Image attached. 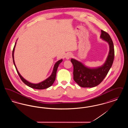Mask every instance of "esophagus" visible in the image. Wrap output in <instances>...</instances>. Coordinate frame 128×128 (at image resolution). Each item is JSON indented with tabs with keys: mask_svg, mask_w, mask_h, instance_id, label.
I'll use <instances>...</instances> for the list:
<instances>
[{
	"mask_svg": "<svg viewBox=\"0 0 128 128\" xmlns=\"http://www.w3.org/2000/svg\"><path fill=\"white\" fill-rule=\"evenodd\" d=\"M72 56V54H71V53H67V54L66 55V56H65V58H66L67 59V60H68V59H70L71 57Z\"/></svg>",
	"mask_w": 128,
	"mask_h": 128,
	"instance_id": "esophagus-1",
	"label": "esophagus"
}]
</instances>
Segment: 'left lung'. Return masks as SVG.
I'll return each mask as SVG.
<instances>
[{"mask_svg": "<svg viewBox=\"0 0 128 128\" xmlns=\"http://www.w3.org/2000/svg\"><path fill=\"white\" fill-rule=\"evenodd\" d=\"M100 38L108 43L110 48L107 58L102 66L91 68L74 58L70 60L73 66V79L80 87L91 88L99 85L106 76L112 65L114 58L113 41L110 35L103 30H101Z\"/></svg>", "mask_w": 128, "mask_h": 128, "instance_id": "obj_1", "label": "left lung"}]
</instances>
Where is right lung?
Here are the masks:
<instances>
[{"instance_id": "1", "label": "right lung", "mask_w": 128, "mask_h": 128, "mask_svg": "<svg viewBox=\"0 0 128 128\" xmlns=\"http://www.w3.org/2000/svg\"><path fill=\"white\" fill-rule=\"evenodd\" d=\"M17 41L15 44V46H14V48L13 49V51H12V58H13V63L15 67V68L16 69V70L18 72V74L20 77V78L22 80V81L26 85L28 86L29 87H30V88H34V89H38V90H42V89H46L48 88L49 87H50L53 84L54 82H55V79H56V71L58 70V67L59 66V65L60 64V63H61L62 61H63V60L61 59L60 60H59L58 61H57L54 65V68L53 69V71L52 72L51 74L50 75V76L48 77L47 79L44 80H43L42 82H39L38 84H34V83H32L30 82L27 80H26L20 74V73H19L18 69L16 67V66L15 65V61H14V50H15V48L16 45V43H17Z\"/></svg>"}]
</instances>
